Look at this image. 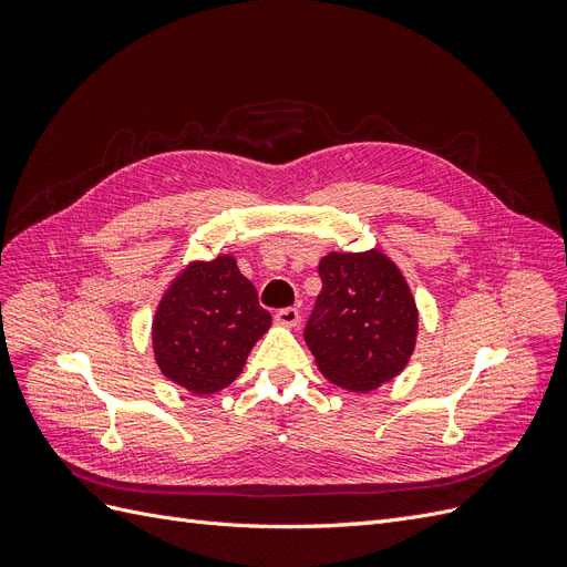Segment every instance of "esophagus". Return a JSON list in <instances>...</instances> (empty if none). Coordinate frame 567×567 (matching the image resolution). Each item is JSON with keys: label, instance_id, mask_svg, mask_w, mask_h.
I'll return each mask as SVG.
<instances>
[{"label": "esophagus", "instance_id": "1", "mask_svg": "<svg viewBox=\"0 0 567 567\" xmlns=\"http://www.w3.org/2000/svg\"><path fill=\"white\" fill-rule=\"evenodd\" d=\"M274 319H277V323H281V326H296L300 321V312L296 310V307H284V310L274 315Z\"/></svg>", "mask_w": 567, "mask_h": 567}]
</instances>
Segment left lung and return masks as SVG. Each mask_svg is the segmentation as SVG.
I'll return each mask as SVG.
<instances>
[{
    "label": "left lung",
    "mask_w": 567,
    "mask_h": 567,
    "mask_svg": "<svg viewBox=\"0 0 567 567\" xmlns=\"http://www.w3.org/2000/svg\"><path fill=\"white\" fill-rule=\"evenodd\" d=\"M321 293L305 342L331 383L369 392L398 375L416 346L419 310L381 250L329 252L319 262Z\"/></svg>",
    "instance_id": "left-lung-1"
}]
</instances>
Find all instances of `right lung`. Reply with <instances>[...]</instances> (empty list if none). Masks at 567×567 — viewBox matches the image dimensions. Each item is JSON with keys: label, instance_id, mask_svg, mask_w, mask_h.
<instances>
[{"label": "right lung", "instance_id": "obj_1", "mask_svg": "<svg viewBox=\"0 0 567 567\" xmlns=\"http://www.w3.org/2000/svg\"><path fill=\"white\" fill-rule=\"evenodd\" d=\"M271 326L255 286L231 255L192 262L169 284L153 317V354L165 379L194 394L236 381Z\"/></svg>", "mask_w": 567, "mask_h": 567}]
</instances>
